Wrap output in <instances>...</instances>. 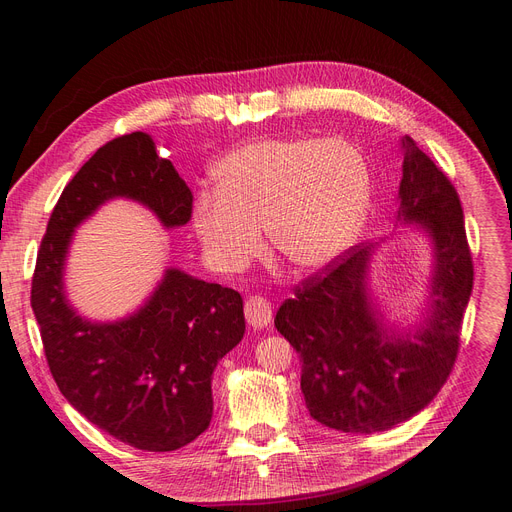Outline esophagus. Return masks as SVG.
<instances>
[{
  "label": "esophagus",
  "mask_w": 512,
  "mask_h": 512,
  "mask_svg": "<svg viewBox=\"0 0 512 512\" xmlns=\"http://www.w3.org/2000/svg\"><path fill=\"white\" fill-rule=\"evenodd\" d=\"M245 320L252 328H267L273 320V311L267 298L262 296H250L245 301Z\"/></svg>",
  "instance_id": "esophagus-1"
}]
</instances>
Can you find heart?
Listing matches in <instances>:
<instances>
[{
	"instance_id": "1",
	"label": "heart",
	"mask_w": 512,
	"mask_h": 512,
	"mask_svg": "<svg viewBox=\"0 0 512 512\" xmlns=\"http://www.w3.org/2000/svg\"><path fill=\"white\" fill-rule=\"evenodd\" d=\"M216 195H199L192 228L207 262L241 273L262 252L290 269L328 267L360 235L370 207L364 154L339 137L258 139L214 167Z\"/></svg>"
}]
</instances>
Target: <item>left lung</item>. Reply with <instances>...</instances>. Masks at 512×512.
<instances>
[{
	"instance_id": "obj_1",
	"label": "left lung",
	"mask_w": 512,
	"mask_h": 512,
	"mask_svg": "<svg viewBox=\"0 0 512 512\" xmlns=\"http://www.w3.org/2000/svg\"><path fill=\"white\" fill-rule=\"evenodd\" d=\"M400 150L396 224L424 233L432 256L419 322L390 320L370 290V262L385 239L345 252L275 315V328L303 362L309 415L349 434L385 432L428 407L455 364L472 294L460 197L409 135L400 137Z\"/></svg>"
}]
</instances>
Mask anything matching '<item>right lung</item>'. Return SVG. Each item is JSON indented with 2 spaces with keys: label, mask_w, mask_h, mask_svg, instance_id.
<instances>
[{
  "label": "right lung",
  "mask_w": 512,
  "mask_h": 512,
  "mask_svg": "<svg viewBox=\"0 0 512 512\" xmlns=\"http://www.w3.org/2000/svg\"><path fill=\"white\" fill-rule=\"evenodd\" d=\"M114 199L152 211L163 228L190 220L192 192L135 131L101 146L52 209L31 284L50 373L91 424L142 451H175L209 428L211 375L243 339V298L182 269H165L135 311L88 320L65 288L76 228Z\"/></svg>",
  "instance_id": "1"
}]
</instances>
